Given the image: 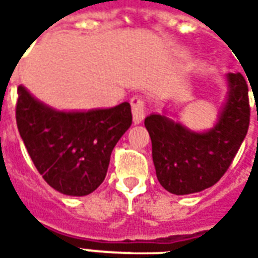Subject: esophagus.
<instances>
[{
	"label": "esophagus",
	"instance_id": "1",
	"mask_svg": "<svg viewBox=\"0 0 258 258\" xmlns=\"http://www.w3.org/2000/svg\"><path fill=\"white\" fill-rule=\"evenodd\" d=\"M130 103H131V109H133L134 123H142V120L145 117V101L142 99V96H133Z\"/></svg>",
	"mask_w": 258,
	"mask_h": 258
}]
</instances>
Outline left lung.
<instances>
[{"label":"left lung","mask_w":258,"mask_h":258,"mask_svg":"<svg viewBox=\"0 0 258 258\" xmlns=\"http://www.w3.org/2000/svg\"><path fill=\"white\" fill-rule=\"evenodd\" d=\"M227 77L228 101L210 131L194 133L162 114L145 118L157 179L170 194H195L218 182L247 134V81L240 73H229Z\"/></svg>","instance_id":"8db88e82"}]
</instances>
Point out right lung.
I'll use <instances>...</instances> for the list:
<instances>
[{"label": "right lung", "instance_id": "1", "mask_svg": "<svg viewBox=\"0 0 258 258\" xmlns=\"http://www.w3.org/2000/svg\"><path fill=\"white\" fill-rule=\"evenodd\" d=\"M16 124L42 178L53 189L85 196L103 182L113 148L133 123L131 106L58 112L18 88Z\"/></svg>", "mask_w": 258, "mask_h": 258}]
</instances>
